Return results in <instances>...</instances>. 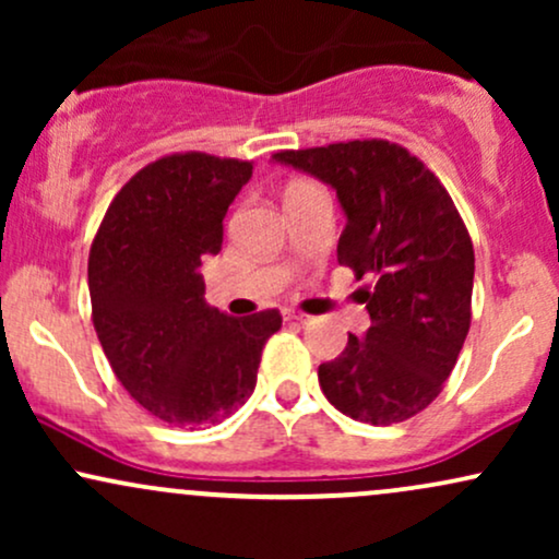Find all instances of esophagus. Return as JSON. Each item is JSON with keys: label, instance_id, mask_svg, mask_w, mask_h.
Listing matches in <instances>:
<instances>
[{"label": "esophagus", "instance_id": "obj_1", "mask_svg": "<svg viewBox=\"0 0 559 559\" xmlns=\"http://www.w3.org/2000/svg\"><path fill=\"white\" fill-rule=\"evenodd\" d=\"M284 318L288 320V323H307V320H310V316H305V312H299V310H286Z\"/></svg>", "mask_w": 559, "mask_h": 559}]
</instances>
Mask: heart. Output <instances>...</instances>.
Instances as JSON below:
<instances>
[{"mask_svg": "<svg viewBox=\"0 0 559 559\" xmlns=\"http://www.w3.org/2000/svg\"><path fill=\"white\" fill-rule=\"evenodd\" d=\"M294 186H297V183H294Z\"/></svg>", "mask_w": 559, "mask_h": 559, "instance_id": "heart-1", "label": "heart"}]
</instances>
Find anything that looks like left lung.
I'll list each match as a JSON object with an SVG mask.
<instances>
[{"instance_id": "1", "label": "left lung", "mask_w": 559, "mask_h": 559, "mask_svg": "<svg viewBox=\"0 0 559 559\" xmlns=\"http://www.w3.org/2000/svg\"><path fill=\"white\" fill-rule=\"evenodd\" d=\"M273 159L336 189L346 215L338 265L362 288L370 329L349 333L318 381L338 413L391 426L426 409L444 389L467 329L476 254L452 197L418 157L386 139L275 152Z\"/></svg>"}]
</instances>
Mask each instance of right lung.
Listing matches in <instances>:
<instances>
[{
    "label": "right lung",
    "instance_id": "obj_1",
    "mask_svg": "<svg viewBox=\"0 0 559 559\" xmlns=\"http://www.w3.org/2000/svg\"><path fill=\"white\" fill-rule=\"evenodd\" d=\"M252 178L249 159L176 152L115 194L88 252L92 320L112 373L155 418L202 428L258 383L278 310L230 318L204 301L199 265L221 252L223 217Z\"/></svg>",
    "mask_w": 559,
    "mask_h": 559
}]
</instances>
